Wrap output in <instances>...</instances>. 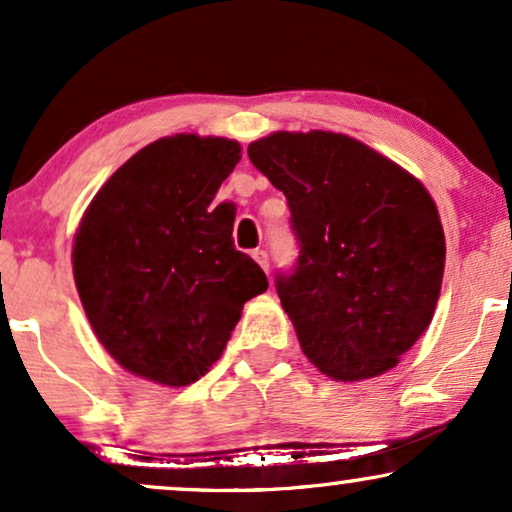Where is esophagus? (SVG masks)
<instances>
[{"instance_id":"1","label":"esophagus","mask_w":512,"mask_h":512,"mask_svg":"<svg viewBox=\"0 0 512 512\" xmlns=\"http://www.w3.org/2000/svg\"><path fill=\"white\" fill-rule=\"evenodd\" d=\"M251 256H254V261H256L258 265H261V268H263L265 272H268L270 263H268V254H265L263 249H254V251H251Z\"/></svg>"}]
</instances>
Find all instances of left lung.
I'll return each mask as SVG.
<instances>
[{"label":"left lung","mask_w":512,"mask_h":512,"mask_svg":"<svg viewBox=\"0 0 512 512\" xmlns=\"http://www.w3.org/2000/svg\"><path fill=\"white\" fill-rule=\"evenodd\" d=\"M247 153L291 209L300 251L277 293L305 356L340 382L387 373L436 310V202L401 165L338 132H272Z\"/></svg>","instance_id":"obj_1"}]
</instances>
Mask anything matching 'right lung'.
Here are the masks:
<instances>
[{
    "label": "right lung",
    "mask_w": 512,
    "mask_h": 512,
    "mask_svg": "<svg viewBox=\"0 0 512 512\" xmlns=\"http://www.w3.org/2000/svg\"><path fill=\"white\" fill-rule=\"evenodd\" d=\"M240 144L174 135L111 174L74 237V282L104 349L132 375L186 387L212 368L268 277L212 200Z\"/></svg>",
    "instance_id": "1"
}]
</instances>
